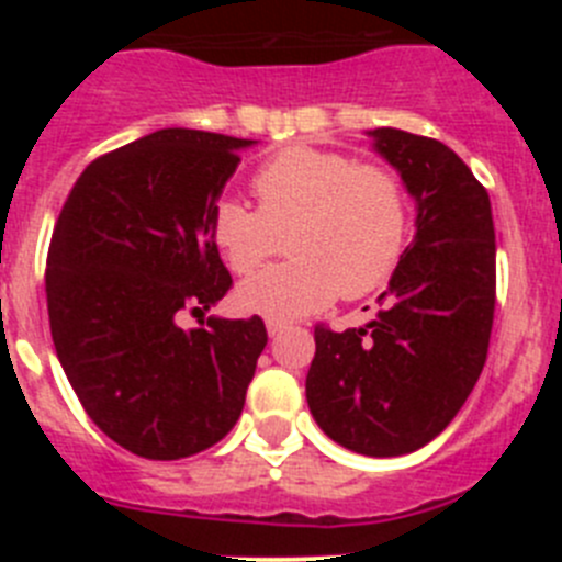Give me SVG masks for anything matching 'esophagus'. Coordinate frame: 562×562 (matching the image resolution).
<instances>
[{"mask_svg":"<svg viewBox=\"0 0 562 562\" xmlns=\"http://www.w3.org/2000/svg\"><path fill=\"white\" fill-rule=\"evenodd\" d=\"M284 329H286L284 321H276V317H270V321H267V331H270V337H278Z\"/></svg>","mask_w":562,"mask_h":562,"instance_id":"34e87169","label":"esophagus"}]
</instances>
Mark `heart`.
Wrapping results in <instances>:
<instances>
[{
	"label": "heart",
	"mask_w": 562,
	"mask_h": 562,
	"mask_svg": "<svg viewBox=\"0 0 562 562\" xmlns=\"http://www.w3.org/2000/svg\"><path fill=\"white\" fill-rule=\"evenodd\" d=\"M250 188L256 211L238 202L213 207V245L238 276L258 270L284 238L292 258L238 286L245 310L276 321L310 315L337 295L357 301L382 290L400 267L411 200L396 168L295 146L258 168Z\"/></svg>",
	"instance_id": "b5f03b06"
}]
</instances>
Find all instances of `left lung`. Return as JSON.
<instances>
[{"label": "left lung", "mask_w": 562, "mask_h": 562, "mask_svg": "<svg viewBox=\"0 0 562 562\" xmlns=\"http://www.w3.org/2000/svg\"><path fill=\"white\" fill-rule=\"evenodd\" d=\"M419 216L380 315L366 329L315 326L306 402L329 439L362 456L425 448L459 414L486 362L495 315L490 193L445 143L376 128Z\"/></svg>", "instance_id": "1"}]
</instances>
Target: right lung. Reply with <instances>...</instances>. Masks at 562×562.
I'll return each instance as SVG.
<instances>
[{
  "label": "right lung",
  "instance_id": "obj_1",
  "mask_svg": "<svg viewBox=\"0 0 562 562\" xmlns=\"http://www.w3.org/2000/svg\"><path fill=\"white\" fill-rule=\"evenodd\" d=\"M252 140L162 128L101 154L67 193L47 250V312L78 402L128 453L171 461L231 434L265 321L211 317L233 278L211 216Z\"/></svg>",
  "mask_w": 562,
  "mask_h": 562
}]
</instances>
